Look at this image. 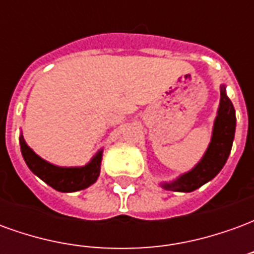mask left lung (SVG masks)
I'll use <instances>...</instances> for the list:
<instances>
[{"mask_svg": "<svg viewBox=\"0 0 254 254\" xmlns=\"http://www.w3.org/2000/svg\"><path fill=\"white\" fill-rule=\"evenodd\" d=\"M235 133V110L231 100L226 95V87L220 85V105L218 116L213 124L211 143L202 159L189 173L182 174L180 178L170 184H162L167 190L193 191L202 187L218 176L227 162L233 147Z\"/></svg>", "mask_w": 254, "mask_h": 254, "instance_id": "left-lung-1", "label": "left lung"}]
</instances>
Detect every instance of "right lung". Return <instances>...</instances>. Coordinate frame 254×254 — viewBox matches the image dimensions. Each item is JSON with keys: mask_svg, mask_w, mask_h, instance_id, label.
<instances>
[{"mask_svg": "<svg viewBox=\"0 0 254 254\" xmlns=\"http://www.w3.org/2000/svg\"><path fill=\"white\" fill-rule=\"evenodd\" d=\"M20 148L30 170L58 191L81 190L91 187L99 177L102 151L95 155L92 160L84 167H58L38 156L25 144L23 136H20Z\"/></svg>", "mask_w": 254, "mask_h": 254, "instance_id": "add662e5", "label": "right lung"}]
</instances>
